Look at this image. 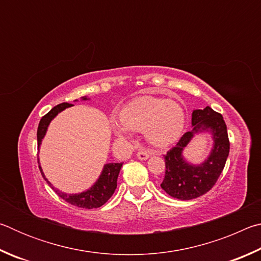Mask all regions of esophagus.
Returning <instances> with one entry per match:
<instances>
[{"mask_svg":"<svg viewBox=\"0 0 261 261\" xmlns=\"http://www.w3.org/2000/svg\"><path fill=\"white\" fill-rule=\"evenodd\" d=\"M149 155H151V154L147 153V152H145V151H139L138 153H137V158L140 159V160H147V159L149 158Z\"/></svg>","mask_w":261,"mask_h":261,"instance_id":"obj_1","label":"esophagus"}]
</instances>
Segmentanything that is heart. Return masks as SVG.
Segmentation results:
<instances>
[{
  "label": "heart",
  "instance_id": "obj_1",
  "mask_svg": "<svg viewBox=\"0 0 261 261\" xmlns=\"http://www.w3.org/2000/svg\"><path fill=\"white\" fill-rule=\"evenodd\" d=\"M120 122L113 123L118 138L127 139L131 131H145L152 146L165 148L182 135L185 124L184 110L174 100L139 96L127 102L120 112Z\"/></svg>",
  "mask_w": 261,
  "mask_h": 261
}]
</instances>
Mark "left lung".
<instances>
[{"mask_svg":"<svg viewBox=\"0 0 261 261\" xmlns=\"http://www.w3.org/2000/svg\"><path fill=\"white\" fill-rule=\"evenodd\" d=\"M199 132H211L215 143L209 158L200 165H192L182 156L184 148L193 136ZM227 125L222 115L211 107L196 109L192 113V130L180 137L176 146L165 155L166 175L161 188L170 197L190 200L208 192L222 173L229 155Z\"/></svg>","mask_w":261,"mask_h":261,"instance_id":"obj_1","label":"left lung"}]
</instances>
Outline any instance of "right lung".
Listing matches in <instances>:
<instances>
[{
    "label": "right lung",
    "instance_id": "right-lung-1",
    "mask_svg": "<svg viewBox=\"0 0 261 261\" xmlns=\"http://www.w3.org/2000/svg\"><path fill=\"white\" fill-rule=\"evenodd\" d=\"M82 99L88 100L86 96H83ZM71 106H73V105L68 103V102L57 105L50 110L49 113L46 114L45 116L41 118L40 123H39V126H38V132H37L38 149L40 148L41 141L43 139V137H45V135H46L48 125H49V123L51 122L53 118H54L57 114L61 113L62 110L71 107ZM38 162H39V159H38ZM122 165H123V162L107 163V165H105L102 173H101V175L99 176L98 180H96V182L92 185L90 189L86 190V191L81 192V193H76V194H68V193H64V192L60 191V190L55 189L50 184L49 180L45 177V174H43L40 165H39V168H40L42 177L47 180V183L50 185V188H53V190H55L57 196L61 197L62 199L73 206L82 207V208L92 210V208H98V207L102 206L105 202H107L109 198L113 196V193L115 192V189H116V187H117V177H118V174H120Z\"/></svg>",
    "mask_w": 261,
    "mask_h": 261
}]
</instances>
